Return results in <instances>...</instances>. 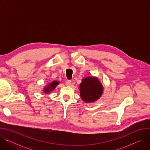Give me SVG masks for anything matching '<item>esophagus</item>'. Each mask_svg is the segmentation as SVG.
Wrapping results in <instances>:
<instances>
[{"instance_id": "34e87169", "label": "esophagus", "mask_w": 150, "mask_h": 150, "mask_svg": "<svg viewBox=\"0 0 150 150\" xmlns=\"http://www.w3.org/2000/svg\"><path fill=\"white\" fill-rule=\"evenodd\" d=\"M71 80H67L66 81V85H68V86H69V85H71Z\"/></svg>"}]
</instances>
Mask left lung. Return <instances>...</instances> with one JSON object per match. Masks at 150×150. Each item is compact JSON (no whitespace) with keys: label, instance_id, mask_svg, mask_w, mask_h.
<instances>
[{"label":"left lung","instance_id":"8db88e82","mask_svg":"<svg viewBox=\"0 0 150 150\" xmlns=\"http://www.w3.org/2000/svg\"><path fill=\"white\" fill-rule=\"evenodd\" d=\"M80 96L85 103L97 100L102 95L103 87L96 77L89 76L82 79L79 85Z\"/></svg>","mask_w":150,"mask_h":150}]
</instances>
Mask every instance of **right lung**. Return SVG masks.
Wrapping results in <instances>:
<instances>
[{
    "mask_svg": "<svg viewBox=\"0 0 150 150\" xmlns=\"http://www.w3.org/2000/svg\"><path fill=\"white\" fill-rule=\"evenodd\" d=\"M59 83V82L57 81H54L52 82L51 83H49L47 86L45 88L43 92L46 94L50 93L56 87V86Z\"/></svg>",
    "mask_w": 150,
    "mask_h": 150,
    "instance_id": "add662e5",
    "label": "right lung"
}]
</instances>
